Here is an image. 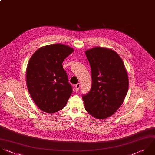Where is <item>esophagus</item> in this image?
<instances>
[{"instance_id": "obj_1", "label": "esophagus", "mask_w": 155, "mask_h": 155, "mask_svg": "<svg viewBox=\"0 0 155 155\" xmlns=\"http://www.w3.org/2000/svg\"><path fill=\"white\" fill-rule=\"evenodd\" d=\"M80 83H78L75 85V91L77 92H78L79 91V89H80Z\"/></svg>"}]
</instances>
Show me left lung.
Wrapping results in <instances>:
<instances>
[{
	"label": "left lung",
	"mask_w": 155,
	"mask_h": 155,
	"mask_svg": "<svg viewBox=\"0 0 155 155\" xmlns=\"http://www.w3.org/2000/svg\"><path fill=\"white\" fill-rule=\"evenodd\" d=\"M90 63L92 87L83 95L86 111L97 119H106L120 107L129 89V78L120 55L109 48L97 46L85 51Z\"/></svg>",
	"instance_id": "obj_1"
}]
</instances>
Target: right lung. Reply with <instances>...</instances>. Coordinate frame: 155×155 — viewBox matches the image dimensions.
Segmentation results:
<instances>
[{"mask_svg":"<svg viewBox=\"0 0 155 155\" xmlns=\"http://www.w3.org/2000/svg\"><path fill=\"white\" fill-rule=\"evenodd\" d=\"M74 49L57 43L38 49L28 62L26 80L28 92L37 107L53 114L63 109L72 92L62 63Z\"/></svg>","mask_w":155,"mask_h":155,"instance_id":"1","label":"right lung"}]
</instances>
